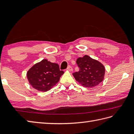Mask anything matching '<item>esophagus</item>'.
Listing matches in <instances>:
<instances>
[{"mask_svg": "<svg viewBox=\"0 0 134 134\" xmlns=\"http://www.w3.org/2000/svg\"><path fill=\"white\" fill-rule=\"evenodd\" d=\"M68 70H69V71H72V70H73V69H72V67L71 66V65H69V67H67V69Z\"/></svg>", "mask_w": 134, "mask_h": 134, "instance_id": "34e87169", "label": "esophagus"}]
</instances>
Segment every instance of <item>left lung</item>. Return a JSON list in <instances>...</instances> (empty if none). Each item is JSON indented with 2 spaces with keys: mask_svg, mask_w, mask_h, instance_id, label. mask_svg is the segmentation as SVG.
<instances>
[{
  "mask_svg": "<svg viewBox=\"0 0 134 134\" xmlns=\"http://www.w3.org/2000/svg\"><path fill=\"white\" fill-rule=\"evenodd\" d=\"M76 63L79 70L72 75L82 86L93 87L97 86L103 81L105 68L100 62L85 55L76 60Z\"/></svg>",
  "mask_w": 134,
  "mask_h": 134,
  "instance_id": "1",
  "label": "left lung"
}]
</instances>
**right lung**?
Here are the masks:
<instances>
[{"label": "right lung", "instance_id": "add662e5", "mask_svg": "<svg viewBox=\"0 0 134 134\" xmlns=\"http://www.w3.org/2000/svg\"><path fill=\"white\" fill-rule=\"evenodd\" d=\"M63 73V71L60 70L58 64L43 59L28 71L27 77L35 89L47 92L58 83Z\"/></svg>", "mask_w": 134, "mask_h": 134}]
</instances>
